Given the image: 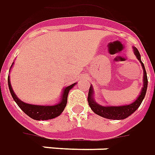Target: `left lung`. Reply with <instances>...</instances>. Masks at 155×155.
Returning a JSON list of instances; mask_svg holds the SVG:
<instances>
[{"instance_id": "left-lung-1", "label": "left lung", "mask_w": 155, "mask_h": 155, "mask_svg": "<svg viewBox=\"0 0 155 155\" xmlns=\"http://www.w3.org/2000/svg\"><path fill=\"white\" fill-rule=\"evenodd\" d=\"M134 52L135 54L136 58H138V60L141 63L143 70V86L140 95H139L138 98L134 103L128 104V105H123V106H102L100 104H97L94 101V99H93V87L90 86L87 101H88V104H89L91 109L96 114L99 115V116L103 117V118H108V119L121 120V119H124V118H128V116H130L133 113H134L138 109V107L140 106L143 99L145 97L147 87H148V78H147V73H146L145 68H144V65H143L142 61H141V57H140V54H139V50L136 48H134Z\"/></svg>"}]
</instances>
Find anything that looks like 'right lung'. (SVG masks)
Here are the masks:
<instances>
[{
	"instance_id": "add662e5",
	"label": "right lung",
	"mask_w": 155,
	"mask_h": 155,
	"mask_svg": "<svg viewBox=\"0 0 155 155\" xmlns=\"http://www.w3.org/2000/svg\"><path fill=\"white\" fill-rule=\"evenodd\" d=\"M13 63L11 66V68L12 67ZM76 84L73 83L70 86L65 87L62 93V97H61V100L59 101V103L54 105H48V106H45V105H34V104H29L27 103H24L21 100H20L17 97L14 91H13L12 85H11V82H10V78L8 77V87H9L10 92L12 96L13 99L15 100L16 104L19 106V107L21 110L28 115L30 118H33L35 120H48V119H51L56 117H58L59 115L62 114L64 108H65L66 105H67V102H68V95L69 91L71 88H72L74 85Z\"/></svg>"
}]
</instances>
